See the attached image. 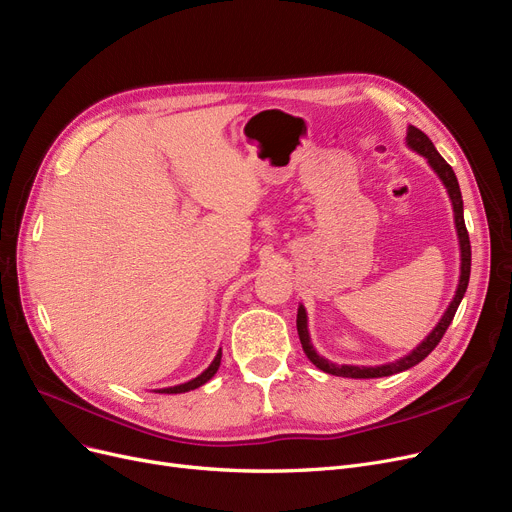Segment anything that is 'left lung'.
Instances as JSON below:
<instances>
[{"mask_svg":"<svg viewBox=\"0 0 512 512\" xmlns=\"http://www.w3.org/2000/svg\"><path fill=\"white\" fill-rule=\"evenodd\" d=\"M408 144L410 148H414L416 152H420L422 157L429 161V165L437 171V175L441 177L443 186L448 188V194L452 198V205H454V219H456V230H458V240H460V253H462V265H460V282H458V291L454 295V301L450 303L448 311L443 314L441 322L433 328L431 335L422 341L410 355L406 358L397 360L393 364H385V366H376V368H360V366H337V364H330L328 360L320 358V355L314 351L309 343V335H307V316H305V309L299 307V314H297V330H299V339L303 345V351L307 358L311 360L316 368L328 372V374H335V376H347V379H379V376H391L397 372H404L412 366H416L418 362H422L427 358V355L439 345V341L446 335L448 326L452 324L454 316H456V309L466 293V286H469V278H471V240H469V232H466L464 226V209H462V194H460V186L456 180V173L454 169L446 163V159L441 157V154L435 150L433 142L422 133L420 129L412 127L408 129Z\"/></svg>","mask_w":512,"mask_h":512,"instance_id":"8db88e82","label":"left lung"}]
</instances>
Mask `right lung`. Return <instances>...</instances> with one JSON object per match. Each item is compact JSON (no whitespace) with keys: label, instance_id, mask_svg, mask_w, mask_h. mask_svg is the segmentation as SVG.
<instances>
[{"label":"right lung","instance_id":"obj_1","mask_svg":"<svg viewBox=\"0 0 512 512\" xmlns=\"http://www.w3.org/2000/svg\"><path fill=\"white\" fill-rule=\"evenodd\" d=\"M219 362H221V351L215 355V360L211 362V366L201 374V376H196L194 381H190V383H184V385H177V387H169V389H163V391H159V393H186V391H190V389H196V387H201V385H205L211 376L217 372V368H219Z\"/></svg>","mask_w":512,"mask_h":512}]
</instances>
